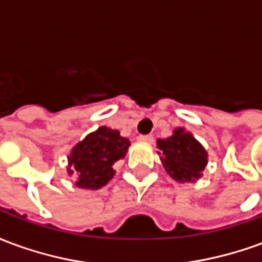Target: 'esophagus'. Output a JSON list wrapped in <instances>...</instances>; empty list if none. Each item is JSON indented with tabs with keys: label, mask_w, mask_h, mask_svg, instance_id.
Wrapping results in <instances>:
<instances>
[{
	"label": "esophagus",
	"mask_w": 262,
	"mask_h": 262,
	"mask_svg": "<svg viewBox=\"0 0 262 262\" xmlns=\"http://www.w3.org/2000/svg\"><path fill=\"white\" fill-rule=\"evenodd\" d=\"M139 142H143V143H153V136L151 135H144V136H139Z\"/></svg>",
	"instance_id": "34e87169"
}]
</instances>
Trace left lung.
Wrapping results in <instances>:
<instances>
[{"label": "left lung", "mask_w": 262, "mask_h": 262, "mask_svg": "<svg viewBox=\"0 0 262 262\" xmlns=\"http://www.w3.org/2000/svg\"><path fill=\"white\" fill-rule=\"evenodd\" d=\"M159 156L167 174L177 182H195L208 165V151L184 127H177L167 139H157Z\"/></svg>", "instance_id": "left-lung-1"}]
</instances>
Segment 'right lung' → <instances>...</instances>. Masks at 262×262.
I'll use <instances>...</instances> for the list:
<instances>
[{
    "mask_svg": "<svg viewBox=\"0 0 262 262\" xmlns=\"http://www.w3.org/2000/svg\"><path fill=\"white\" fill-rule=\"evenodd\" d=\"M129 146V139L106 126L86 135L67 157V172L75 177V187L95 191L106 185L116 172L114 164L125 159Z\"/></svg>",
    "mask_w": 262,
    "mask_h": 262,
    "instance_id": "1",
    "label": "right lung"
}]
</instances>
